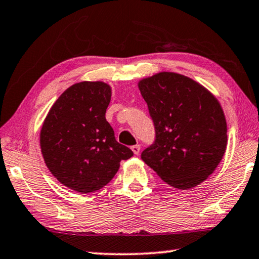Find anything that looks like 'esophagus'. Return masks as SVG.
I'll use <instances>...</instances> for the list:
<instances>
[{
  "label": "esophagus",
  "mask_w": 259,
  "mask_h": 259,
  "mask_svg": "<svg viewBox=\"0 0 259 259\" xmlns=\"http://www.w3.org/2000/svg\"><path fill=\"white\" fill-rule=\"evenodd\" d=\"M131 150H133V152H134L135 154H138V153H140V151H141V145L136 144V145L131 146Z\"/></svg>",
  "instance_id": "1"
}]
</instances>
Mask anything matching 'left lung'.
Returning a JSON list of instances; mask_svg holds the SVG:
<instances>
[{
  "instance_id": "1",
  "label": "left lung",
  "mask_w": 259,
  "mask_h": 259,
  "mask_svg": "<svg viewBox=\"0 0 259 259\" xmlns=\"http://www.w3.org/2000/svg\"><path fill=\"white\" fill-rule=\"evenodd\" d=\"M156 141L142 159L169 186L190 190L206 180L226 152L227 122L218 99L188 76L160 72L138 82Z\"/></svg>"
}]
</instances>
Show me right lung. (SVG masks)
<instances>
[{
    "mask_svg": "<svg viewBox=\"0 0 259 259\" xmlns=\"http://www.w3.org/2000/svg\"><path fill=\"white\" fill-rule=\"evenodd\" d=\"M111 88L102 81L68 87L46 115L40 149L57 180L79 193L101 190L116 175L121 160L134 156L115 140L106 119Z\"/></svg>",
    "mask_w": 259,
    "mask_h": 259,
    "instance_id": "1",
    "label": "right lung"
}]
</instances>
